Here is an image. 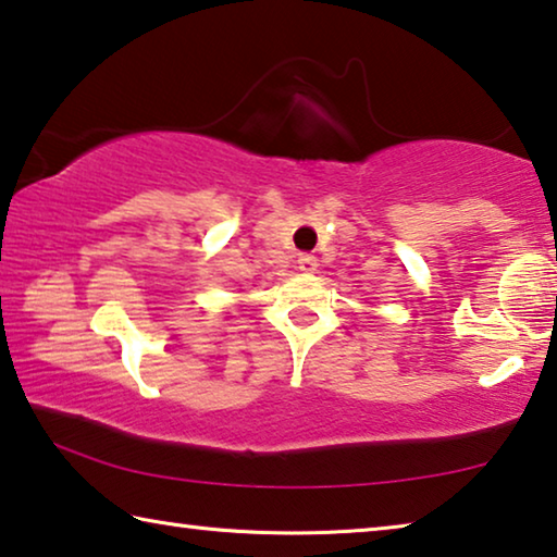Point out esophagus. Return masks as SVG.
I'll use <instances>...</instances> for the list:
<instances>
[{"label":"esophagus","instance_id":"34e87169","mask_svg":"<svg viewBox=\"0 0 557 557\" xmlns=\"http://www.w3.org/2000/svg\"><path fill=\"white\" fill-rule=\"evenodd\" d=\"M297 268H299L301 272H314V270H317V258L309 256V252H305V256H299Z\"/></svg>","mask_w":557,"mask_h":557}]
</instances>
